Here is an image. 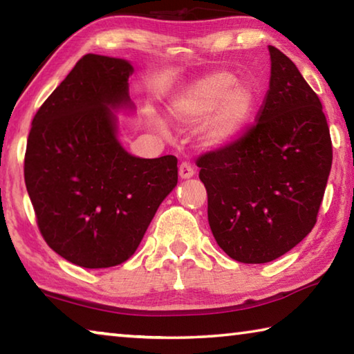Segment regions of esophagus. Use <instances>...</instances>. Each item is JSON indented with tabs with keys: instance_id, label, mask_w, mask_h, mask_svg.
I'll use <instances>...</instances> for the list:
<instances>
[{
	"instance_id": "obj_1",
	"label": "esophagus",
	"mask_w": 354,
	"mask_h": 354,
	"mask_svg": "<svg viewBox=\"0 0 354 354\" xmlns=\"http://www.w3.org/2000/svg\"><path fill=\"white\" fill-rule=\"evenodd\" d=\"M178 173H179V178H181V179H189V178L194 176L195 171H194V169H192L190 164L183 162L181 165H179Z\"/></svg>"
}]
</instances>
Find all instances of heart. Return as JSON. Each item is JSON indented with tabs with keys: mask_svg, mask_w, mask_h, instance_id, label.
I'll use <instances>...</instances> for the list:
<instances>
[{
	"mask_svg": "<svg viewBox=\"0 0 354 354\" xmlns=\"http://www.w3.org/2000/svg\"><path fill=\"white\" fill-rule=\"evenodd\" d=\"M256 106V92L230 71H214L185 88L170 104L169 115L179 124H196L206 148L223 147L241 134Z\"/></svg>",
	"mask_w": 354,
	"mask_h": 354,
	"instance_id": "b5f03b06",
	"label": "heart"
}]
</instances>
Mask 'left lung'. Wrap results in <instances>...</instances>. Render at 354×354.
Listing matches in <instances>:
<instances>
[{
    "instance_id": "obj_1",
    "label": "left lung",
    "mask_w": 354,
    "mask_h": 354,
    "mask_svg": "<svg viewBox=\"0 0 354 354\" xmlns=\"http://www.w3.org/2000/svg\"><path fill=\"white\" fill-rule=\"evenodd\" d=\"M268 53L270 82L256 123L196 160L215 241L243 263L278 259L313 231L333 164L319 97L289 57L272 45Z\"/></svg>"
}]
</instances>
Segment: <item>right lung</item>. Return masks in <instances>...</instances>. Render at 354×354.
Segmentation results:
<instances>
[{
    "instance_id": "1",
    "label": "right lung",
    "mask_w": 354,
    "mask_h": 354,
    "mask_svg": "<svg viewBox=\"0 0 354 354\" xmlns=\"http://www.w3.org/2000/svg\"><path fill=\"white\" fill-rule=\"evenodd\" d=\"M123 59L86 55L32 120L25 183L41 236L64 259L107 268L136 253L178 184V159H143L118 140V112H134Z\"/></svg>"
}]
</instances>
